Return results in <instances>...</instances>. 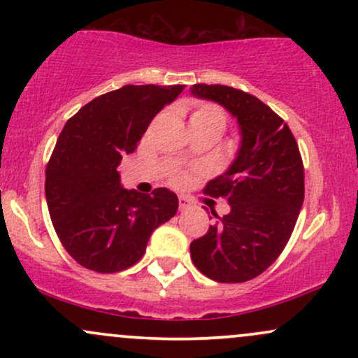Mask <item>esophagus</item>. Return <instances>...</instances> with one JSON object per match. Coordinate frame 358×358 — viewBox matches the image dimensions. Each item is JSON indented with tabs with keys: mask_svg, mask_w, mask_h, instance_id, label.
Returning a JSON list of instances; mask_svg holds the SVG:
<instances>
[{
	"mask_svg": "<svg viewBox=\"0 0 358 358\" xmlns=\"http://www.w3.org/2000/svg\"><path fill=\"white\" fill-rule=\"evenodd\" d=\"M190 200L188 199H185V196H180L178 199V207H180V210H187L188 207H190Z\"/></svg>",
	"mask_w": 358,
	"mask_h": 358,
	"instance_id": "esophagus-1",
	"label": "esophagus"
}]
</instances>
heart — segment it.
I'll list each match as a JSON object with an SVG mask.
<instances>
[{"mask_svg":"<svg viewBox=\"0 0 358 358\" xmlns=\"http://www.w3.org/2000/svg\"><path fill=\"white\" fill-rule=\"evenodd\" d=\"M225 122H227L225 113L215 104H200V106H196V108L193 109L190 114V124L213 127V129H217L219 133L224 131ZM183 180H185V175H182V173H178L175 176L176 183H182Z\"/></svg>","mask_w":358,"mask_h":358,"instance_id":"obj_1","label":"heart"}]
</instances>
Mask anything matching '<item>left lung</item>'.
Masks as SVG:
<instances>
[{
	"label": "left lung",
	"instance_id": "1",
	"mask_svg": "<svg viewBox=\"0 0 358 358\" xmlns=\"http://www.w3.org/2000/svg\"><path fill=\"white\" fill-rule=\"evenodd\" d=\"M196 99L222 106L239 126V148L205 193L224 196L231 212L190 244L195 268L217 282H244L276 261L305 199V171L293 133L269 106L227 85L195 84Z\"/></svg>",
	"mask_w": 358,
	"mask_h": 358
}]
</instances>
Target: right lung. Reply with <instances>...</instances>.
<instances>
[{"label":"right lung","instance_id":"add662e5","mask_svg":"<svg viewBox=\"0 0 358 358\" xmlns=\"http://www.w3.org/2000/svg\"><path fill=\"white\" fill-rule=\"evenodd\" d=\"M183 89L124 85L92 99L65 122L47 166L45 195L62 245L84 268H131L155 229L178 210V196L168 188L150 195L122 187L117 165Z\"/></svg>","mask_w":358,"mask_h":358}]
</instances>
